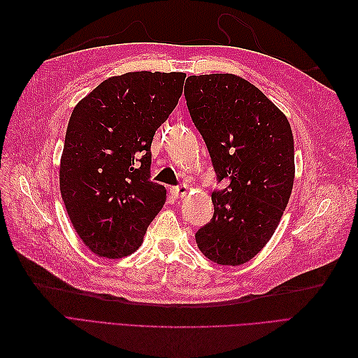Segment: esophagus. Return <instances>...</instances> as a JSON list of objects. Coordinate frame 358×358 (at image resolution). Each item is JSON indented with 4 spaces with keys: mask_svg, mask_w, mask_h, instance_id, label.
<instances>
[{
    "mask_svg": "<svg viewBox=\"0 0 358 358\" xmlns=\"http://www.w3.org/2000/svg\"><path fill=\"white\" fill-rule=\"evenodd\" d=\"M187 191H188V187L185 185V183H180V185H178V187H173V188L170 189V192L173 194V196H175V199H182V197H185Z\"/></svg>",
    "mask_w": 358,
    "mask_h": 358,
    "instance_id": "esophagus-1",
    "label": "esophagus"
}]
</instances>
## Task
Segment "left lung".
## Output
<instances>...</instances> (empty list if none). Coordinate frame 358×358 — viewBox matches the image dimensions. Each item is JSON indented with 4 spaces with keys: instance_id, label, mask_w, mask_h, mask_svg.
<instances>
[{
    "instance_id": "obj_1",
    "label": "left lung",
    "mask_w": 358,
    "mask_h": 358,
    "mask_svg": "<svg viewBox=\"0 0 358 358\" xmlns=\"http://www.w3.org/2000/svg\"><path fill=\"white\" fill-rule=\"evenodd\" d=\"M185 100L208 146L218 182L213 218L196 233L200 251L221 266H241L270 241L294 183V138L287 116L234 74L189 76Z\"/></svg>"
}]
</instances>
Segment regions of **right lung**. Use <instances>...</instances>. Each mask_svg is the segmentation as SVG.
Listing matches in <instances>:
<instances>
[{
	"label": "right lung",
	"mask_w": 358,
	"mask_h": 358,
	"mask_svg": "<svg viewBox=\"0 0 358 358\" xmlns=\"http://www.w3.org/2000/svg\"><path fill=\"white\" fill-rule=\"evenodd\" d=\"M185 78L125 73L101 82L74 107L59 188L76 233L99 257L133 254L166 203V188L150 180V145Z\"/></svg>",
	"instance_id": "obj_1"
}]
</instances>
